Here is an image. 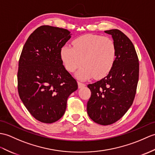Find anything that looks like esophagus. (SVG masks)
<instances>
[{
    "instance_id": "esophagus-1",
    "label": "esophagus",
    "mask_w": 155,
    "mask_h": 155,
    "mask_svg": "<svg viewBox=\"0 0 155 155\" xmlns=\"http://www.w3.org/2000/svg\"><path fill=\"white\" fill-rule=\"evenodd\" d=\"M78 86L79 88H81L82 87H84L86 85H85V84L82 83V82H78Z\"/></svg>"
}]
</instances>
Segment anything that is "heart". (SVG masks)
Instances as JSON below:
<instances>
[{
    "label": "heart",
    "instance_id": "obj_1",
    "mask_svg": "<svg viewBox=\"0 0 155 155\" xmlns=\"http://www.w3.org/2000/svg\"><path fill=\"white\" fill-rule=\"evenodd\" d=\"M72 47L64 45L61 49V58L65 69L73 73L82 64L76 73L81 80L94 77L101 78L108 74L115 63L116 48L108 37L86 34L74 39Z\"/></svg>",
    "mask_w": 155,
    "mask_h": 155
}]
</instances>
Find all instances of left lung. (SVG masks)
I'll list each match as a JSON object with an SVG mask.
<instances>
[{"label":"left lung","instance_id":"1","mask_svg":"<svg viewBox=\"0 0 155 155\" xmlns=\"http://www.w3.org/2000/svg\"><path fill=\"white\" fill-rule=\"evenodd\" d=\"M116 48V60L106 77L88 85L91 96L87 113L95 123L112 124L124 116L132 105L139 80V59L135 47L126 35L117 29L106 30Z\"/></svg>","mask_w":155,"mask_h":155}]
</instances>
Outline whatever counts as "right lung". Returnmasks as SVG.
Wrapping results in <instances>:
<instances>
[{
    "mask_svg": "<svg viewBox=\"0 0 155 155\" xmlns=\"http://www.w3.org/2000/svg\"><path fill=\"white\" fill-rule=\"evenodd\" d=\"M71 38L66 29L38 28L28 38L20 57L18 90L29 112L45 124L55 122L65 112L69 95L78 84L63 64L61 49Z\"/></svg>",
    "mask_w": 155,
    "mask_h": 155,
    "instance_id": "right-lung-1",
    "label": "right lung"
}]
</instances>
